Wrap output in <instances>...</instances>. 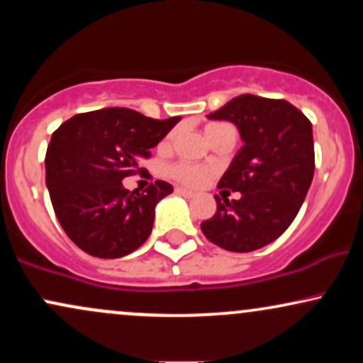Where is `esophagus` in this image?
I'll return each instance as SVG.
<instances>
[{
    "instance_id": "esophagus-1",
    "label": "esophagus",
    "mask_w": 363,
    "mask_h": 363,
    "mask_svg": "<svg viewBox=\"0 0 363 363\" xmlns=\"http://www.w3.org/2000/svg\"><path fill=\"white\" fill-rule=\"evenodd\" d=\"M176 193L181 194V196H186V198H193V196H194V191L186 189V187H176Z\"/></svg>"
}]
</instances>
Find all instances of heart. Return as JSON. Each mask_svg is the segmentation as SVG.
<instances>
[{
	"label": "heart",
	"instance_id": "obj_1",
	"mask_svg": "<svg viewBox=\"0 0 363 363\" xmlns=\"http://www.w3.org/2000/svg\"><path fill=\"white\" fill-rule=\"evenodd\" d=\"M216 126H222L220 123H213V124H208L206 129H211V128H216ZM205 129V131H206ZM172 141V135H169L167 138L164 140V147H167V145ZM170 174H172V177H176L177 181L184 182V184H199V182L203 181V177H205V170L201 167H198V165H193V164H177L174 165L172 169H170Z\"/></svg>",
	"mask_w": 363,
	"mask_h": 363
}]
</instances>
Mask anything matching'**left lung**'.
Instances as JSON below:
<instances>
[{"label": "left lung", "mask_w": 363, "mask_h": 363, "mask_svg": "<svg viewBox=\"0 0 363 363\" xmlns=\"http://www.w3.org/2000/svg\"><path fill=\"white\" fill-rule=\"evenodd\" d=\"M208 119L230 121L242 147L218 187L239 191L228 201L215 196L216 213L201 223L208 240L232 252H251L277 240L301 210L314 177L312 124L295 106L244 94Z\"/></svg>", "instance_id": "left-lung-1"}]
</instances>
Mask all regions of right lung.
Masks as SVG:
<instances>
[{
	"label": "right lung",
	"instance_id": "right-lung-1",
	"mask_svg": "<svg viewBox=\"0 0 363 363\" xmlns=\"http://www.w3.org/2000/svg\"><path fill=\"white\" fill-rule=\"evenodd\" d=\"M181 121L152 119L126 107L77 114L52 133L45 186L62 230L82 251L104 259L131 254L152 234L155 206L174 187L155 181L143 193L123 179Z\"/></svg>",
	"mask_w": 363,
	"mask_h": 363
}]
</instances>
